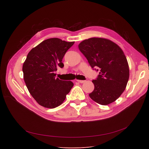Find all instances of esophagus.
Returning a JSON list of instances; mask_svg holds the SVG:
<instances>
[{
    "label": "esophagus",
    "mask_w": 149,
    "mask_h": 149,
    "mask_svg": "<svg viewBox=\"0 0 149 149\" xmlns=\"http://www.w3.org/2000/svg\"><path fill=\"white\" fill-rule=\"evenodd\" d=\"M76 81H77V82H79V83H81V84H82V83H84L85 82H86V81H85V80H79V79H77Z\"/></svg>",
    "instance_id": "34e87169"
}]
</instances>
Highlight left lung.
I'll return each instance as SVG.
<instances>
[{
	"label": "left lung",
	"mask_w": 149,
	"mask_h": 149,
	"mask_svg": "<svg viewBox=\"0 0 149 149\" xmlns=\"http://www.w3.org/2000/svg\"><path fill=\"white\" fill-rule=\"evenodd\" d=\"M78 48L92 68L100 69L97 78L92 81L94 90L90 97L103 105L115 101L125 90L129 78L128 62L121 48L109 39L95 37L84 40Z\"/></svg>",
	"instance_id": "8db88e82"
}]
</instances>
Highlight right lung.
Instances as JSON below:
<instances>
[{
    "mask_svg": "<svg viewBox=\"0 0 149 149\" xmlns=\"http://www.w3.org/2000/svg\"><path fill=\"white\" fill-rule=\"evenodd\" d=\"M74 44L49 38L32 48L25 61L22 71L27 88L41 106L54 109L65 100L74 84L56 78L57 68H63V56Z\"/></svg>",
    "mask_w": 149,
    "mask_h": 149,
    "instance_id": "right-lung-1",
    "label": "right lung"
}]
</instances>
